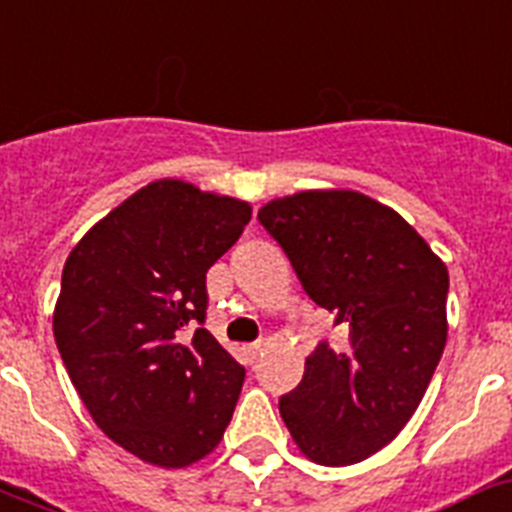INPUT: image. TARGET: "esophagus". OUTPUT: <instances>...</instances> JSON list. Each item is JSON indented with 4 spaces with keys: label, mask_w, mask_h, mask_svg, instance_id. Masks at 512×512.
Instances as JSON below:
<instances>
[{
    "label": "esophagus",
    "mask_w": 512,
    "mask_h": 512,
    "mask_svg": "<svg viewBox=\"0 0 512 512\" xmlns=\"http://www.w3.org/2000/svg\"><path fill=\"white\" fill-rule=\"evenodd\" d=\"M242 351H244V356H247V362H255L257 356H260V351H263V343H260V341L247 343Z\"/></svg>",
    "instance_id": "esophagus-1"
}]
</instances>
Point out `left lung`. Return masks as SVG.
<instances>
[{"label": "left lung", "mask_w": 512, "mask_h": 512, "mask_svg": "<svg viewBox=\"0 0 512 512\" xmlns=\"http://www.w3.org/2000/svg\"><path fill=\"white\" fill-rule=\"evenodd\" d=\"M302 289L349 330L317 343L278 409L307 458L364 461L424 398L448 338V268L395 210L349 190L299 192L260 208Z\"/></svg>", "instance_id": "8db88e82"}]
</instances>
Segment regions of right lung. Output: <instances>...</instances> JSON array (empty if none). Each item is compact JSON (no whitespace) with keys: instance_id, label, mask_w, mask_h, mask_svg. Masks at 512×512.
<instances>
[{"instance_id":"1","label":"right lung","mask_w":512,"mask_h":512,"mask_svg":"<svg viewBox=\"0 0 512 512\" xmlns=\"http://www.w3.org/2000/svg\"><path fill=\"white\" fill-rule=\"evenodd\" d=\"M247 203L161 179L98 221L62 270L54 338L93 422L132 455L182 468L229 427L244 367L203 328L205 273Z\"/></svg>"}]
</instances>
